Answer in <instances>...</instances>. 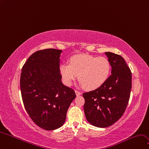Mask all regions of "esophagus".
I'll return each instance as SVG.
<instances>
[{
  "mask_svg": "<svg viewBox=\"0 0 149 149\" xmlns=\"http://www.w3.org/2000/svg\"><path fill=\"white\" fill-rule=\"evenodd\" d=\"M75 94H76L77 96V97H78V96H80L81 95V93L80 92H79V91H77V90H75Z\"/></svg>",
  "mask_w": 149,
  "mask_h": 149,
  "instance_id": "obj_1",
  "label": "esophagus"
}]
</instances>
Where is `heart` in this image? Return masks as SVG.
Returning a JSON list of instances; mask_svg holds the SVG:
<instances>
[{
  "label": "heart",
  "mask_w": 149,
  "mask_h": 149,
  "mask_svg": "<svg viewBox=\"0 0 149 149\" xmlns=\"http://www.w3.org/2000/svg\"><path fill=\"white\" fill-rule=\"evenodd\" d=\"M111 66L105 57L80 54L72 57L69 64L63 62L59 66L62 81L70 86L77 77L79 85L87 90L97 89L103 85L111 73Z\"/></svg>",
  "instance_id": "heart-1"
}]
</instances>
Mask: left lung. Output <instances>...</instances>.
I'll return each mask as SVG.
<instances>
[{
  "mask_svg": "<svg viewBox=\"0 0 149 149\" xmlns=\"http://www.w3.org/2000/svg\"><path fill=\"white\" fill-rule=\"evenodd\" d=\"M111 63V75L100 87L83 93L84 109L90 124L107 127L120 119L129 102L132 87V74L123 57L104 52Z\"/></svg>",
  "mask_w": 149,
  "mask_h": 149,
  "instance_id": "8db88e82",
  "label": "left lung"
}]
</instances>
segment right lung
<instances>
[{"instance_id":"add662e5","label":"right lung","mask_w":149,"mask_h":149,"mask_svg":"<svg viewBox=\"0 0 149 149\" xmlns=\"http://www.w3.org/2000/svg\"><path fill=\"white\" fill-rule=\"evenodd\" d=\"M62 51L46 49L30 56L23 66L20 89L24 106L36 125L47 131L63 126L74 90L62 84L59 72Z\"/></svg>"}]
</instances>
